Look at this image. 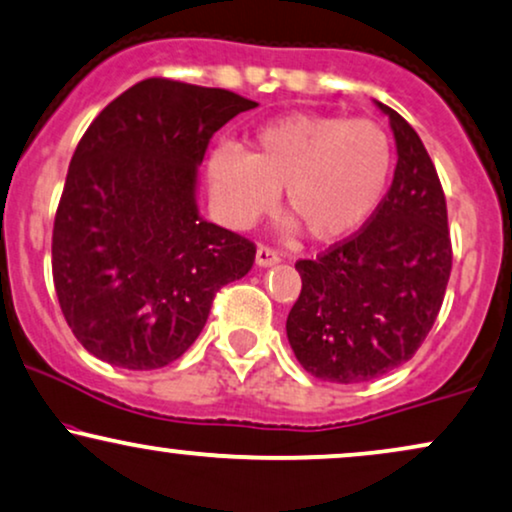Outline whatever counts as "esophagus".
<instances>
[{"label":"esophagus","instance_id":"obj_1","mask_svg":"<svg viewBox=\"0 0 512 512\" xmlns=\"http://www.w3.org/2000/svg\"><path fill=\"white\" fill-rule=\"evenodd\" d=\"M279 262H281V257L276 255L274 250L257 248V252H255V264H257V267H274V264H279Z\"/></svg>","mask_w":512,"mask_h":512}]
</instances>
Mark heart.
Here are the masks:
<instances>
[{
    "label": "heart",
    "instance_id": "1",
    "mask_svg": "<svg viewBox=\"0 0 512 512\" xmlns=\"http://www.w3.org/2000/svg\"><path fill=\"white\" fill-rule=\"evenodd\" d=\"M393 174V143L379 123L291 114L250 138L248 152L209 155V193L231 229H250L279 202L317 243H338L374 217Z\"/></svg>",
    "mask_w": 512,
    "mask_h": 512
}]
</instances>
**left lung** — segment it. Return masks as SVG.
I'll list each match as a JSON object with an SVG mask.
<instances>
[{
  "label": "left lung",
  "instance_id": "obj_1",
  "mask_svg": "<svg viewBox=\"0 0 512 512\" xmlns=\"http://www.w3.org/2000/svg\"><path fill=\"white\" fill-rule=\"evenodd\" d=\"M398 164L374 217L346 243L295 264L303 291L286 319L295 357L334 384L408 362L439 317L451 276L446 197L415 128L386 104Z\"/></svg>",
  "mask_w": 512,
  "mask_h": 512
}]
</instances>
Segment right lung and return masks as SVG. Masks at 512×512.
Instances as JSON below:
<instances>
[{
    "label": "right lung",
    "instance_id": "obj_1",
    "mask_svg": "<svg viewBox=\"0 0 512 512\" xmlns=\"http://www.w3.org/2000/svg\"><path fill=\"white\" fill-rule=\"evenodd\" d=\"M257 102L147 78L102 109L73 152L52 236L61 312L88 353L159 369L193 346L214 295L255 245L197 209V169L224 123Z\"/></svg>",
    "mask_w": 512,
    "mask_h": 512
}]
</instances>
